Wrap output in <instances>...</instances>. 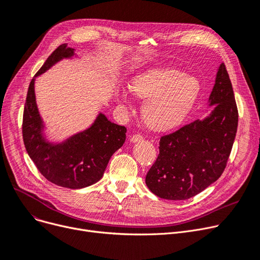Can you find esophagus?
I'll use <instances>...</instances> for the list:
<instances>
[{"label": "esophagus", "instance_id": "obj_1", "mask_svg": "<svg viewBox=\"0 0 260 260\" xmlns=\"http://www.w3.org/2000/svg\"><path fill=\"white\" fill-rule=\"evenodd\" d=\"M143 138H142V136L141 135H139V134H137V135H133V136L131 137V142H133V143H136V142H138V141H140V140H142Z\"/></svg>", "mask_w": 260, "mask_h": 260}]
</instances>
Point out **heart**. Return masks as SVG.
I'll list each match as a JSON object with an SVG mask.
<instances>
[{
	"label": "heart",
	"instance_id": "heart-1",
	"mask_svg": "<svg viewBox=\"0 0 260 260\" xmlns=\"http://www.w3.org/2000/svg\"><path fill=\"white\" fill-rule=\"evenodd\" d=\"M131 90L122 89L119 104L132 109V93L141 100V115L146 125L154 131H167L182 122L199 98L200 82L172 68H153L135 75Z\"/></svg>",
	"mask_w": 260,
	"mask_h": 260
}]
</instances>
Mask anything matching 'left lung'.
<instances>
[{"label":"left lung","instance_id":"obj_1","mask_svg":"<svg viewBox=\"0 0 260 260\" xmlns=\"http://www.w3.org/2000/svg\"><path fill=\"white\" fill-rule=\"evenodd\" d=\"M209 114L160 138L159 154L145 176L158 198L180 201L205 190L221 176L238 126V110L224 63L208 99Z\"/></svg>","mask_w":260,"mask_h":260}]
</instances>
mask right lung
Instances as JSON below:
<instances>
[{
  "label": "right lung",
  "mask_w": 260,
  "mask_h": 260,
  "mask_svg": "<svg viewBox=\"0 0 260 260\" xmlns=\"http://www.w3.org/2000/svg\"><path fill=\"white\" fill-rule=\"evenodd\" d=\"M77 57L75 50L63 43L56 49L32 77L23 114V141L30 159L51 183L69 189L91 186L103 177L110 157L126 139V128L99 112L86 129L61 140H52L38 110L35 82L53 66Z\"/></svg>",
  "instance_id": "1"
}]
</instances>
